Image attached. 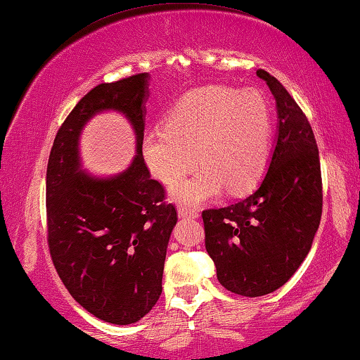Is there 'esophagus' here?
<instances>
[{
    "instance_id": "esophagus-1",
    "label": "esophagus",
    "mask_w": 360,
    "mask_h": 360,
    "mask_svg": "<svg viewBox=\"0 0 360 360\" xmlns=\"http://www.w3.org/2000/svg\"><path fill=\"white\" fill-rule=\"evenodd\" d=\"M179 216L180 217H198V211L195 207L190 206H179Z\"/></svg>"
}]
</instances>
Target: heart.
<instances>
[{
    "mask_svg": "<svg viewBox=\"0 0 360 360\" xmlns=\"http://www.w3.org/2000/svg\"><path fill=\"white\" fill-rule=\"evenodd\" d=\"M271 108L263 94L227 86L186 92L164 118V129L143 139V159L165 185L195 167L201 170L172 188L181 202H201L224 188L231 195L252 191L268 167ZM197 160H194V154Z\"/></svg>",
    "mask_w": 360,
    "mask_h": 360,
    "instance_id": "b5f03b06",
    "label": "heart"
}]
</instances>
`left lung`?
Returning <instances> with one entry per match:
<instances>
[{"label":"left lung","instance_id":"left-lung-1","mask_svg":"<svg viewBox=\"0 0 360 360\" xmlns=\"http://www.w3.org/2000/svg\"><path fill=\"white\" fill-rule=\"evenodd\" d=\"M278 105V141L258 188L236 205L202 211L205 245L217 279L233 294L266 295L290 279L320 226L323 186L319 146L309 120L268 71Z\"/></svg>","mask_w":360,"mask_h":360}]
</instances>
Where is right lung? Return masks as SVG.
Instances as JSON below:
<instances>
[{"mask_svg":"<svg viewBox=\"0 0 360 360\" xmlns=\"http://www.w3.org/2000/svg\"><path fill=\"white\" fill-rule=\"evenodd\" d=\"M148 72L103 82L86 94L56 133L46 165V242L77 304L113 325L141 320L162 294L165 253L176 210L150 179L141 153ZM125 113L137 131V158L112 179L81 172L77 141L97 111Z\"/></svg>","mask_w":360,"mask_h":360,"instance_id":"add662e5","label":"right lung"}]
</instances>
